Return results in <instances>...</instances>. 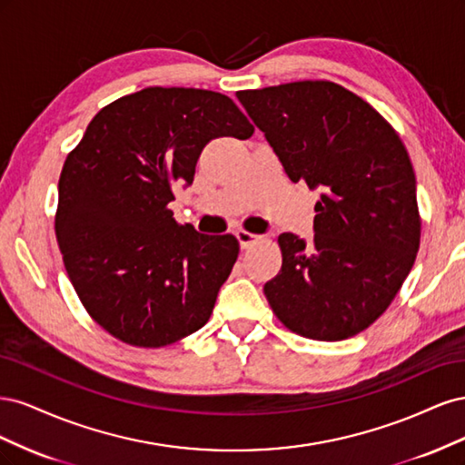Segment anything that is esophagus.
Returning <instances> with one entry per match:
<instances>
[{
  "label": "esophagus",
  "instance_id": "obj_1",
  "mask_svg": "<svg viewBox=\"0 0 465 465\" xmlns=\"http://www.w3.org/2000/svg\"><path fill=\"white\" fill-rule=\"evenodd\" d=\"M236 238H238V242H241V248H250V246H254L256 242H260L262 241V236H258V234H252V232H248V231H238L236 232Z\"/></svg>",
  "mask_w": 465,
  "mask_h": 465
}]
</instances>
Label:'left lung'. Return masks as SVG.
Masks as SVG:
<instances>
[{
    "label": "left lung",
    "instance_id": "left-lung-1",
    "mask_svg": "<svg viewBox=\"0 0 465 465\" xmlns=\"http://www.w3.org/2000/svg\"><path fill=\"white\" fill-rule=\"evenodd\" d=\"M292 182L322 190L314 246L279 234L273 314L308 340L341 341L384 314L420 242L415 173L398 132L331 81L238 91Z\"/></svg>",
    "mask_w": 465,
    "mask_h": 465
}]
</instances>
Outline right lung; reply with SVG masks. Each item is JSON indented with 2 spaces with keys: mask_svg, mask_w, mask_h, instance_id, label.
Returning <instances> with one entry per match:
<instances>
[{
  "mask_svg": "<svg viewBox=\"0 0 465 465\" xmlns=\"http://www.w3.org/2000/svg\"><path fill=\"white\" fill-rule=\"evenodd\" d=\"M252 134L221 93L147 87L104 106L67 154L55 238L79 301L116 340L153 349L205 326L241 248L178 224L168 203L211 139Z\"/></svg>",
  "mask_w": 465,
  "mask_h": 465,
  "instance_id": "obj_1",
  "label": "right lung"
}]
</instances>
